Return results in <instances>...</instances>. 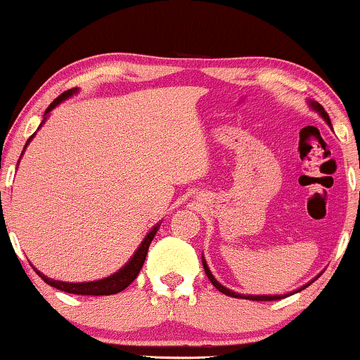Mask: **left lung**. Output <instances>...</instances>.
Instances as JSON below:
<instances>
[{
    "mask_svg": "<svg viewBox=\"0 0 360 360\" xmlns=\"http://www.w3.org/2000/svg\"><path fill=\"white\" fill-rule=\"evenodd\" d=\"M309 106H311L313 110L315 111H318V113L321 115V118L325 120L326 123H328L330 127H332V122H330V117H328V113H326V111L323 110V106L320 105V103H316V101H309ZM203 267H205V272H206V276H208V279L212 281V284L214 288L218 289V291L220 292H223V295H226V296H232V298H245V300H252V301H274V300H281V298H286L288 295H276V296H254V295H238V292H235V291H232V289H229V288H225V286H221L220 283H218L217 279H214V276L212 274V271L208 269V266H206V260H205V257H203ZM309 286V283L308 284H304L303 288H300V289H296V291H292V292H298V291H301V289H304V288H308ZM292 292H289V295H292Z\"/></svg>",
    "mask_w": 360,
    "mask_h": 360,
    "instance_id": "left-lung-1",
    "label": "left lung"
}]
</instances>
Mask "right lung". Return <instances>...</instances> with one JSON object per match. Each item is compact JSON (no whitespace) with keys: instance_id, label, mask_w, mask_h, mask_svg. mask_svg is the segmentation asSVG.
<instances>
[{"instance_id":"right-lung-1","label":"right lung","mask_w":360,"mask_h":360,"mask_svg":"<svg viewBox=\"0 0 360 360\" xmlns=\"http://www.w3.org/2000/svg\"><path fill=\"white\" fill-rule=\"evenodd\" d=\"M74 93H77V88L64 91V93H62L60 96H57L56 100H53L51 105H49V108L45 110L44 122H45V120H47V115L51 113V111L56 108V106L59 105V103H62L64 100H68V98L72 96ZM34 135H32V137L27 140L25 147H27L28 143H30V140L34 139ZM157 230H159V225H155L154 229H152L150 232L146 235V238H143V242L139 245V249L134 254V257L128 260L125 266H123L118 272H115V274H111V276H108V278H105V279L91 281V283H64V281H56V279L47 278V276L42 274V272L37 271L35 267H34V269H35L37 274H39L40 278H42L45 283L49 284V286H52V288H56V289H60V291H65V292H71V295H84V296L86 295H89V296L117 295V292L123 291V289L130 286V284L134 283V279L139 276V272H140V269H142L143 262H146L148 245H150V242L154 240Z\"/></svg>"}]
</instances>
